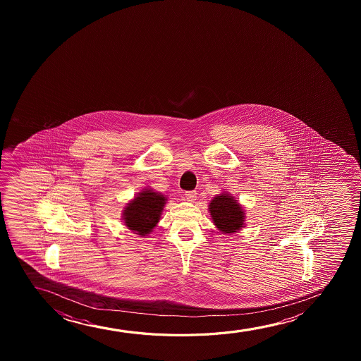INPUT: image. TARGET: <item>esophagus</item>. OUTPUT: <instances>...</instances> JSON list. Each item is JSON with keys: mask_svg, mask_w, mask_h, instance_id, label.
<instances>
[{"mask_svg": "<svg viewBox=\"0 0 361 361\" xmlns=\"http://www.w3.org/2000/svg\"><path fill=\"white\" fill-rule=\"evenodd\" d=\"M196 197H197V195H196L195 191H186L185 192V198L188 200V202H195Z\"/></svg>", "mask_w": 361, "mask_h": 361, "instance_id": "esophagus-1", "label": "esophagus"}]
</instances>
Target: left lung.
<instances>
[{
    "label": "left lung",
    "instance_id": "8db88e82",
    "mask_svg": "<svg viewBox=\"0 0 361 361\" xmlns=\"http://www.w3.org/2000/svg\"><path fill=\"white\" fill-rule=\"evenodd\" d=\"M209 213L219 232L232 234L244 227V209L231 193L223 192L209 203Z\"/></svg>",
    "mask_w": 361,
    "mask_h": 361
}]
</instances>
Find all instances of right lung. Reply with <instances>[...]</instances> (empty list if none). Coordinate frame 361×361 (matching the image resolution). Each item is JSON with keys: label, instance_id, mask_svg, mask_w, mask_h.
Listing matches in <instances>:
<instances>
[{"label": "right lung", "instance_id": "add662e5", "mask_svg": "<svg viewBox=\"0 0 361 361\" xmlns=\"http://www.w3.org/2000/svg\"><path fill=\"white\" fill-rule=\"evenodd\" d=\"M168 201L161 193L145 188L124 207L123 221L126 227L140 237L153 232L157 227L164 206Z\"/></svg>", "mask_w": 361, "mask_h": 361}]
</instances>
